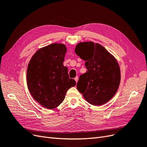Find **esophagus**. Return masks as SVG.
<instances>
[{
    "mask_svg": "<svg viewBox=\"0 0 147 147\" xmlns=\"http://www.w3.org/2000/svg\"><path fill=\"white\" fill-rule=\"evenodd\" d=\"M74 80H75V81L76 82V83H77L78 80H79V77H78V76H76V77L74 78Z\"/></svg>",
    "mask_w": 147,
    "mask_h": 147,
    "instance_id": "34e87169",
    "label": "esophagus"
}]
</instances>
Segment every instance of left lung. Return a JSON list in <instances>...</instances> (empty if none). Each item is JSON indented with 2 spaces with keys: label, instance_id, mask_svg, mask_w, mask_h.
I'll return each mask as SVG.
<instances>
[{
  "label": "left lung",
  "instance_id": "obj_1",
  "mask_svg": "<svg viewBox=\"0 0 147 147\" xmlns=\"http://www.w3.org/2000/svg\"><path fill=\"white\" fill-rule=\"evenodd\" d=\"M75 52L86 61L87 69L79 77L77 90L91 105L106 103L119 86L121 72L118 62L103 46L93 42L78 44Z\"/></svg>",
  "mask_w": 147,
  "mask_h": 147
}]
</instances>
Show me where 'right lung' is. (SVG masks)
Returning <instances> with one entry per match:
<instances>
[{
  "mask_svg": "<svg viewBox=\"0 0 147 147\" xmlns=\"http://www.w3.org/2000/svg\"><path fill=\"white\" fill-rule=\"evenodd\" d=\"M67 48L62 44H53L37 51L29 61L26 74L29 92L39 103L49 109L59 106L67 91L76 86L70 79L63 62Z\"/></svg>",
  "mask_w": 147,
  "mask_h": 147,
  "instance_id": "right-lung-1",
  "label": "right lung"
}]
</instances>
